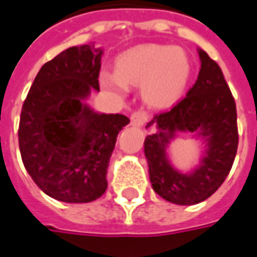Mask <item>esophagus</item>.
<instances>
[{"label": "esophagus", "instance_id": "esophagus-1", "mask_svg": "<svg viewBox=\"0 0 257 257\" xmlns=\"http://www.w3.org/2000/svg\"><path fill=\"white\" fill-rule=\"evenodd\" d=\"M131 119H132V123H134V125L143 126V125H146V123L150 121V114H148L146 110H138V111H135V113L132 114Z\"/></svg>", "mask_w": 257, "mask_h": 257}]
</instances>
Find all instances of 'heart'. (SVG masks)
Wrapping results in <instances>:
<instances>
[{"instance_id":"1","label":"heart","mask_w":257,"mask_h":257,"mask_svg":"<svg viewBox=\"0 0 257 257\" xmlns=\"http://www.w3.org/2000/svg\"><path fill=\"white\" fill-rule=\"evenodd\" d=\"M191 79V61L180 47L144 45L118 57L117 73L104 70L100 80L117 94L126 84L142 85L144 99L155 107H167L181 98Z\"/></svg>"}]
</instances>
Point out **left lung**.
I'll use <instances>...</instances> for the list:
<instances>
[{
  "mask_svg": "<svg viewBox=\"0 0 257 257\" xmlns=\"http://www.w3.org/2000/svg\"><path fill=\"white\" fill-rule=\"evenodd\" d=\"M197 80L172 109L157 114L158 134L148 135L144 154L154 191L174 204L192 206L206 200L223 184L238 147L237 109L222 69L206 51L199 50ZM176 130L199 132L209 143L202 165L191 175L177 172L166 158L167 143Z\"/></svg>",
  "mask_w": 257,
  "mask_h": 257,
  "instance_id": "obj_1",
  "label": "left lung"
}]
</instances>
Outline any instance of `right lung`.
I'll return each mask as SVG.
<instances>
[{
  "instance_id": "1",
  "label": "right lung",
  "mask_w": 257,
  "mask_h": 257,
  "mask_svg": "<svg viewBox=\"0 0 257 257\" xmlns=\"http://www.w3.org/2000/svg\"><path fill=\"white\" fill-rule=\"evenodd\" d=\"M102 51L66 49L38 72L24 100L19 147L24 167L46 195L88 203L107 189V166L122 114H98L81 103L99 90Z\"/></svg>"
}]
</instances>
